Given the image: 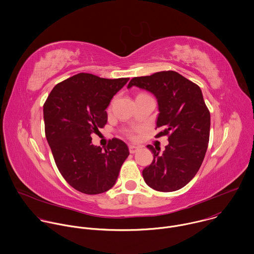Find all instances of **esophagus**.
<instances>
[{
  "mask_svg": "<svg viewBox=\"0 0 254 254\" xmlns=\"http://www.w3.org/2000/svg\"><path fill=\"white\" fill-rule=\"evenodd\" d=\"M138 149H139V147L136 145H129V152L131 154H134Z\"/></svg>",
  "mask_w": 254,
  "mask_h": 254,
  "instance_id": "obj_1",
  "label": "esophagus"
}]
</instances>
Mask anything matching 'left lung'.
Listing matches in <instances>:
<instances>
[{
    "mask_svg": "<svg viewBox=\"0 0 254 254\" xmlns=\"http://www.w3.org/2000/svg\"><path fill=\"white\" fill-rule=\"evenodd\" d=\"M151 92L158 102L156 135H168L163 154L152 145V163L142 171L145 183L155 190L169 192L187 186L198 172L209 142L210 112L200 87L180 73L168 70L133 77L127 88Z\"/></svg>",
    "mask_w": 254,
    "mask_h": 254,
    "instance_id": "left-lung-1",
    "label": "left lung"
}]
</instances>
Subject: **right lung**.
<instances>
[{
  "label": "right lung",
  "mask_w": 254,
  "mask_h": 254,
  "mask_svg": "<svg viewBox=\"0 0 254 254\" xmlns=\"http://www.w3.org/2000/svg\"><path fill=\"white\" fill-rule=\"evenodd\" d=\"M128 79L77 73L58 83L43 106L45 134L56 165L67 184L82 193L112 189L129 155L121 139L113 138L103 151L91 138L107 124L106 109Z\"/></svg>",
  "instance_id": "obj_1"
}]
</instances>
